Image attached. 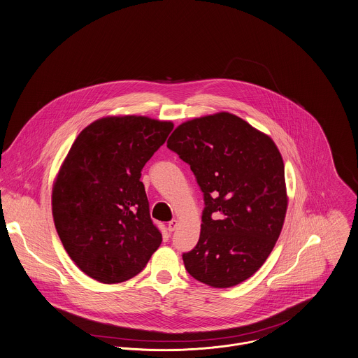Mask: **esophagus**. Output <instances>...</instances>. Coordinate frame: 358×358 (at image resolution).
<instances>
[{"mask_svg": "<svg viewBox=\"0 0 358 358\" xmlns=\"http://www.w3.org/2000/svg\"><path fill=\"white\" fill-rule=\"evenodd\" d=\"M178 220H171L169 223H168V231L169 232H172V231H175L176 229V227H178Z\"/></svg>", "mask_w": 358, "mask_h": 358, "instance_id": "34e87169", "label": "esophagus"}]
</instances>
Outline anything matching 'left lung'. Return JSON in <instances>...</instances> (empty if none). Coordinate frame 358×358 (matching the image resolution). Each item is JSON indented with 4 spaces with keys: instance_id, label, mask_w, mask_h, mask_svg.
Masks as SVG:
<instances>
[{
    "instance_id": "obj_1",
    "label": "left lung",
    "mask_w": 358,
    "mask_h": 358,
    "mask_svg": "<svg viewBox=\"0 0 358 358\" xmlns=\"http://www.w3.org/2000/svg\"><path fill=\"white\" fill-rule=\"evenodd\" d=\"M166 148L190 165L206 205L198 243L183 255L187 272L215 289L245 282L271 255L287 212L278 146L243 119L217 112L178 126Z\"/></svg>"
}]
</instances>
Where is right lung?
<instances>
[{"label":"right lung","mask_w":358,"mask_h":358,"mask_svg":"<svg viewBox=\"0 0 358 358\" xmlns=\"http://www.w3.org/2000/svg\"><path fill=\"white\" fill-rule=\"evenodd\" d=\"M172 129L148 116L101 117L65 156L52 189L53 220L65 252L92 279L129 280L162 245L141 171Z\"/></svg>","instance_id":"right-lung-1"}]
</instances>
